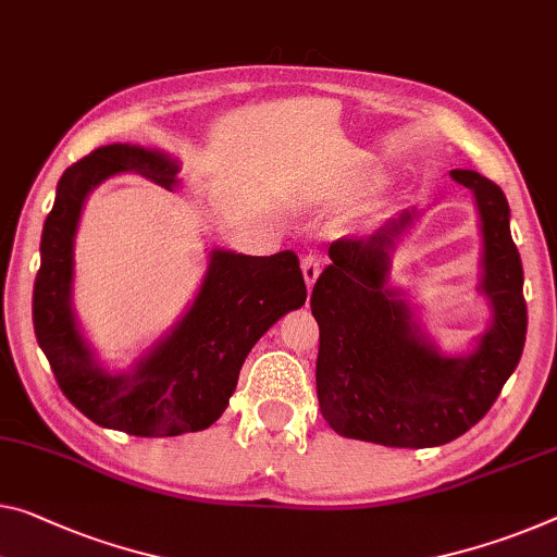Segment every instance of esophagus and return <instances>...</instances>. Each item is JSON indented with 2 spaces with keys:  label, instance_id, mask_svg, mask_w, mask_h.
<instances>
[{
  "label": "esophagus",
  "instance_id": "esophagus-1",
  "mask_svg": "<svg viewBox=\"0 0 557 557\" xmlns=\"http://www.w3.org/2000/svg\"><path fill=\"white\" fill-rule=\"evenodd\" d=\"M301 271H304L306 286L311 288L315 284V278H319V273H321V259H319V256L306 253L304 261H301Z\"/></svg>",
  "mask_w": 557,
  "mask_h": 557
}]
</instances>
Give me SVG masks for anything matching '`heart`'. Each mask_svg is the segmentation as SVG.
<instances>
[{
	"label": "heart",
	"instance_id": "1",
	"mask_svg": "<svg viewBox=\"0 0 557 557\" xmlns=\"http://www.w3.org/2000/svg\"><path fill=\"white\" fill-rule=\"evenodd\" d=\"M381 174H363V178H358V182L350 186V189H346L344 191V196L346 194H356V191H363V189H373V186H379L381 184Z\"/></svg>",
	"mask_w": 557,
	"mask_h": 557
}]
</instances>
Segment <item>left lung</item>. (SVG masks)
Instances as JSON below:
<instances>
[{
  "label": "left lung",
  "mask_w": 557,
  "mask_h": 557,
  "mask_svg": "<svg viewBox=\"0 0 557 557\" xmlns=\"http://www.w3.org/2000/svg\"><path fill=\"white\" fill-rule=\"evenodd\" d=\"M473 191L483 231L481 294L493 321L473 354L443 356L388 286L391 253L416 211H404L361 238L331 244L315 281L319 321L315 391L338 435L391 448H433L456 441L491 410L523 356L528 308L523 263L510 236L506 194L470 169L450 171Z\"/></svg>",
  "instance_id": "8db88e82"
}]
</instances>
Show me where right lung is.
<instances>
[{
	"mask_svg": "<svg viewBox=\"0 0 557 557\" xmlns=\"http://www.w3.org/2000/svg\"><path fill=\"white\" fill-rule=\"evenodd\" d=\"M139 174L174 191L178 164L136 144H109L64 171L41 231L34 281V333L72 406L101 428L144 438L203 431L219 421L238 371L263 333L306 301L294 251L244 256L211 251L203 284L184 319L132 371L97 363L72 311L74 236L87 196L114 174Z\"/></svg>",
	"mask_w": 557,
	"mask_h": 557,
	"instance_id": "1",
	"label": "right lung"
}]
</instances>
